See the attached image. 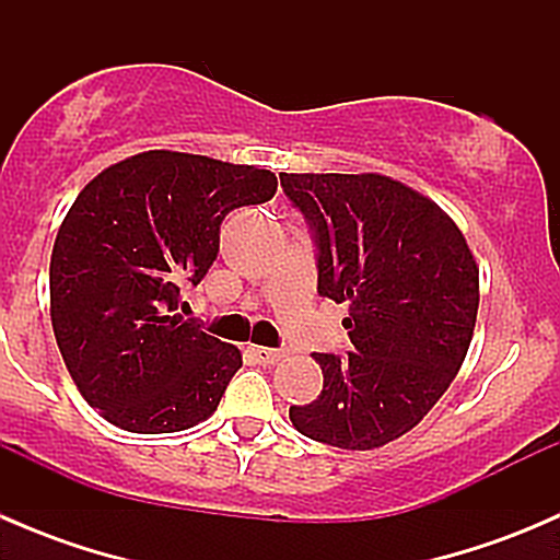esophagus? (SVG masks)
<instances>
[{
    "label": "esophagus",
    "mask_w": 560,
    "mask_h": 560,
    "mask_svg": "<svg viewBox=\"0 0 560 560\" xmlns=\"http://www.w3.org/2000/svg\"><path fill=\"white\" fill-rule=\"evenodd\" d=\"M252 354H254V360H257V363H262V365H276V363H281V360H284V352H281V349L252 347Z\"/></svg>",
    "instance_id": "1"
}]
</instances>
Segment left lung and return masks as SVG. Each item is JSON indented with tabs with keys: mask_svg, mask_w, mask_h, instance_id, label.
Instances as JSON below:
<instances>
[{
	"mask_svg": "<svg viewBox=\"0 0 560 560\" xmlns=\"http://www.w3.org/2000/svg\"><path fill=\"white\" fill-rule=\"evenodd\" d=\"M316 244V292L347 303L352 352H314L322 393L290 406L295 431L338 450L409 433L466 360L479 268L433 200L380 173H281Z\"/></svg>",
	"mask_w": 560,
	"mask_h": 560,
	"instance_id": "1",
	"label": "left lung"
}]
</instances>
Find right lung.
<instances>
[{
    "label": "right lung",
    "mask_w": 560,
    "mask_h": 560,
    "mask_svg": "<svg viewBox=\"0 0 560 560\" xmlns=\"http://www.w3.org/2000/svg\"><path fill=\"white\" fill-rule=\"evenodd\" d=\"M276 175L180 151H143L94 175L50 254V325L89 406L129 433H175L217 411L241 349L175 314L200 284L233 208Z\"/></svg>",
    "instance_id": "obj_1"
}]
</instances>
